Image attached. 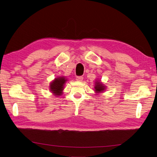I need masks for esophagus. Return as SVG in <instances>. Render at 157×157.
Returning a JSON list of instances; mask_svg holds the SVG:
<instances>
[{
    "mask_svg": "<svg viewBox=\"0 0 157 157\" xmlns=\"http://www.w3.org/2000/svg\"><path fill=\"white\" fill-rule=\"evenodd\" d=\"M83 79V78L82 77V76H77V77H76V80L78 82H82Z\"/></svg>",
    "mask_w": 157,
    "mask_h": 157,
    "instance_id": "1",
    "label": "esophagus"
}]
</instances>
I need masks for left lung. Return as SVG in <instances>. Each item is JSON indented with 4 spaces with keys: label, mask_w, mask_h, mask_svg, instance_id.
<instances>
[{
    "label": "left lung",
    "mask_w": 157,
    "mask_h": 157,
    "mask_svg": "<svg viewBox=\"0 0 157 157\" xmlns=\"http://www.w3.org/2000/svg\"><path fill=\"white\" fill-rule=\"evenodd\" d=\"M94 88H95V92L96 93H100L104 91V90L105 89V86H104L103 83L100 81H96Z\"/></svg>",
    "instance_id": "1"
}]
</instances>
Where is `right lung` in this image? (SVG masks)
Wrapping results in <instances>:
<instances>
[{
	"label": "right lung",
	"mask_w": 157,
	"mask_h": 157,
	"mask_svg": "<svg viewBox=\"0 0 157 157\" xmlns=\"http://www.w3.org/2000/svg\"><path fill=\"white\" fill-rule=\"evenodd\" d=\"M66 81L67 79H65V78L59 77L55 78L53 81L50 83V90L55 94V96H61V94H62V91L63 90Z\"/></svg>",
	"instance_id": "add662e5"
}]
</instances>
